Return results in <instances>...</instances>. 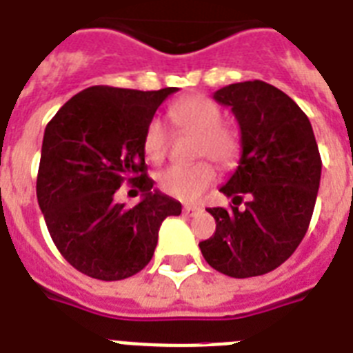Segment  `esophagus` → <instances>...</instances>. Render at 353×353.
<instances>
[{
  "label": "esophagus",
  "mask_w": 353,
  "mask_h": 353,
  "mask_svg": "<svg viewBox=\"0 0 353 353\" xmlns=\"http://www.w3.org/2000/svg\"><path fill=\"white\" fill-rule=\"evenodd\" d=\"M202 211V208L200 205H191V203H188V205H183V212L185 214H189V216H193V214H196V212Z\"/></svg>",
  "instance_id": "1"
}]
</instances>
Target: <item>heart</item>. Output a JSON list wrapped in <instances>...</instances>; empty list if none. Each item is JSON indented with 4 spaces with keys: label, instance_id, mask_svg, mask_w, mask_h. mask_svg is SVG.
<instances>
[{
    "label": "heart",
    "instance_id": "heart-1",
    "mask_svg": "<svg viewBox=\"0 0 353 353\" xmlns=\"http://www.w3.org/2000/svg\"><path fill=\"white\" fill-rule=\"evenodd\" d=\"M171 124L179 131L194 133V155L209 157L222 168H231L241 153V135L231 124L222 122L223 113L214 101L203 95L179 99L168 110ZM170 131L159 119H151L142 135V150L151 164H159L168 155ZM216 179V171L208 160L196 164L173 165L159 176L160 189L179 200H196Z\"/></svg>",
    "mask_w": 353,
    "mask_h": 353
}]
</instances>
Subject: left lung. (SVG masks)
<instances>
[{
	"label": "left lung",
	"instance_id": "obj_1",
	"mask_svg": "<svg viewBox=\"0 0 353 353\" xmlns=\"http://www.w3.org/2000/svg\"><path fill=\"white\" fill-rule=\"evenodd\" d=\"M241 131V159L220 191L231 209H208L216 231L200 250L212 269L252 278L278 269L307 234L321 180V157L312 124L287 93L263 81L218 90ZM248 194L246 208L237 205Z\"/></svg>",
	"mask_w": 353,
	"mask_h": 353
}]
</instances>
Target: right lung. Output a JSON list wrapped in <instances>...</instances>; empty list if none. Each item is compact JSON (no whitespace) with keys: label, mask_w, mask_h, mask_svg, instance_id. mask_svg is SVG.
Returning <instances> with one entry per match:
<instances>
[{"label":"right lung","mask_w":353,"mask_h":353,"mask_svg":"<svg viewBox=\"0 0 353 353\" xmlns=\"http://www.w3.org/2000/svg\"><path fill=\"white\" fill-rule=\"evenodd\" d=\"M176 90L92 86L46 124L37 202L57 250L90 278L117 281L141 272L162 222L182 212L180 202L153 189L142 150L148 122ZM124 181L143 193L131 210L114 200Z\"/></svg>","instance_id":"add662e5"}]
</instances>
